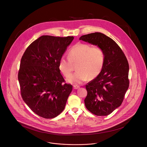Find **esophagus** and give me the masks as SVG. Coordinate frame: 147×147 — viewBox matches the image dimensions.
<instances>
[{
  "instance_id": "esophagus-1",
  "label": "esophagus",
  "mask_w": 147,
  "mask_h": 147,
  "mask_svg": "<svg viewBox=\"0 0 147 147\" xmlns=\"http://www.w3.org/2000/svg\"><path fill=\"white\" fill-rule=\"evenodd\" d=\"M79 88H80V86H78V85H73V88L74 89H77Z\"/></svg>"
}]
</instances>
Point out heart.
Segmentation results:
<instances>
[{
    "mask_svg": "<svg viewBox=\"0 0 147 147\" xmlns=\"http://www.w3.org/2000/svg\"><path fill=\"white\" fill-rule=\"evenodd\" d=\"M67 58L62 57L59 59L58 68L63 76L68 77L77 64L78 71L67 79L71 84H81L89 77L94 78L101 73L105 62V55L102 48L78 43L73 46L67 53Z\"/></svg>",
    "mask_w": 147,
    "mask_h": 147,
    "instance_id": "heart-1",
    "label": "heart"
}]
</instances>
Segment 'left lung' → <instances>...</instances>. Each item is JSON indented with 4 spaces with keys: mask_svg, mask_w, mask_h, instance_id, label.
<instances>
[{
    "mask_svg": "<svg viewBox=\"0 0 147 147\" xmlns=\"http://www.w3.org/2000/svg\"><path fill=\"white\" fill-rule=\"evenodd\" d=\"M80 40L97 45L105 52V62L101 73L85 86L88 94L84 102L92 113L109 115L121 105L128 89V60L115 41L102 33L84 35Z\"/></svg>",
    "mask_w": 147,
    "mask_h": 147,
    "instance_id": "obj_1",
    "label": "left lung"
}]
</instances>
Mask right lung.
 Returning a JSON list of instances; mask_svg holds the SVG:
<instances>
[{"mask_svg":"<svg viewBox=\"0 0 147 147\" xmlns=\"http://www.w3.org/2000/svg\"><path fill=\"white\" fill-rule=\"evenodd\" d=\"M73 39L41 36L27 47L21 58L18 76L20 94L40 117L53 119L65 109L73 86L65 83L58 63Z\"/></svg>","mask_w":147,"mask_h":147,"instance_id":"add662e5","label":"right lung"}]
</instances>
